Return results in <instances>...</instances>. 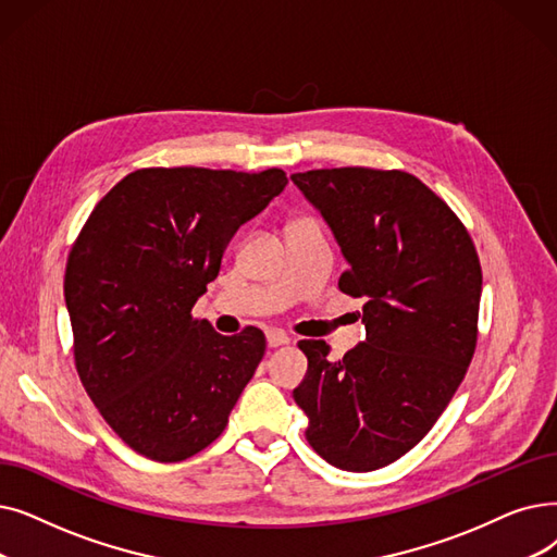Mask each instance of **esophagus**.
Returning <instances> with one entry per match:
<instances>
[{
	"label": "esophagus",
	"instance_id": "obj_1",
	"mask_svg": "<svg viewBox=\"0 0 557 557\" xmlns=\"http://www.w3.org/2000/svg\"><path fill=\"white\" fill-rule=\"evenodd\" d=\"M265 342H269V348H280L292 342V338H288L282 330H269L265 332Z\"/></svg>",
	"mask_w": 557,
	"mask_h": 557
}]
</instances>
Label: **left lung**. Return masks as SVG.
<instances>
[{
    "mask_svg": "<svg viewBox=\"0 0 557 557\" xmlns=\"http://www.w3.org/2000/svg\"><path fill=\"white\" fill-rule=\"evenodd\" d=\"M321 211L348 261L338 288L367 298V342L344 359L302 338L307 375L294 400L305 437L325 462L375 471L437 423L478 342L482 271L453 209L414 175L323 168L292 175Z\"/></svg>",
    "mask_w": 557,
    "mask_h": 557,
    "instance_id": "left-lung-1",
    "label": "left lung"
}]
</instances>
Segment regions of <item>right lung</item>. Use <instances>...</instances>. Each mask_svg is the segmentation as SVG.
<instances>
[{
  "instance_id": "1",
  "label": "right lung",
  "mask_w": 557,
  "mask_h": 557,
  "mask_svg": "<svg viewBox=\"0 0 557 557\" xmlns=\"http://www.w3.org/2000/svg\"><path fill=\"white\" fill-rule=\"evenodd\" d=\"M286 184L280 168H140L95 205L67 255L79 380L117 437L154 462L219 440L259 367V327L223 336L190 309L236 230Z\"/></svg>"
}]
</instances>
